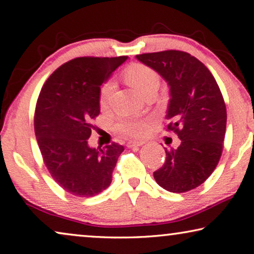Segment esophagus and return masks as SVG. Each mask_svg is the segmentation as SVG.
Wrapping results in <instances>:
<instances>
[{
  "label": "esophagus",
  "mask_w": 254,
  "mask_h": 254,
  "mask_svg": "<svg viewBox=\"0 0 254 254\" xmlns=\"http://www.w3.org/2000/svg\"><path fill=\"white\" fill-rule=\"evenodd\" d=\"M142 144H143V141H128L127 143V146L128 148H133V147H140L142 146Z\"/></svg>",
  "instance_id": "34e87169"
}]
</instances>
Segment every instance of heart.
Returning <instances> with one entry per match:
<instances>
[{"mask_svg":"<svg viewBox=\"0 0 254 254\" xmlns=\"http://www.w3.org/2000/svg\"><path fill=\"white\" fill-rule=\"evenodd\" d=\"M127 81L135 88L140 95L143 96L150 90H157L159 86V74L152 67L144 64L134 63L127 66L123 72ZM115 89L114 80L108 79L102 84L99 90V104L103 108H106L110 104L111 97ZM149 122L144 119L123 118L115 124L116 131L120 134L127 138H141L147 133Z\"/></svg>","mask_w":254,"mask_h":254,"instance_id":"heart-1","label":"heart"}]
</instances>
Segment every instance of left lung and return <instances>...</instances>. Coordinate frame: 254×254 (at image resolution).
<instances>
[{
	"mask_svg": "<svg viewBox=\"0 0 254 254\" xmlns=\"http://www.w3.org/2000/svg\"><path fill=\"white\" fill-rule=\"evenodd\" d=\"M135 58L170 86L166 131L181 139L176 149L165 148L166 160L154 178L170 192L193 190L211 175L223 152L227 113L218 84L208 67L187 52L168 50Z\"/></svg>",
	"mask_w": 254,
	"mask_h": 254,
	"instance_id": "obj_1",
	"label": "left lung"
}]
</instances>
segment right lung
<instances>
[{
  "label": "right lung",
  "instance_id": "add662e5",
  "mask_svg": "<svg viewBox=\"0 0 254 254\" xmlns=\"http://www.w3.org/2000/svg\"><path fill=\"white\" fill-rule=\"evenodd\" d=\"M127 59H73L58 67L39 92L34 127L40 154L55 182L75 196H94L110 187L124 150L116 142L90 148L88 138L100 113V86Z\"/></svg>",
  "mask_w": 254,
  "mask_h": 254
}]
</instances>
